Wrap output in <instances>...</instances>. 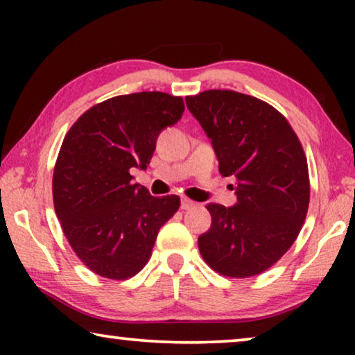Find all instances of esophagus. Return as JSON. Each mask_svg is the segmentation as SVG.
I'll use <instances>...</instances> for the list:
<instances>
[{"label": "esophagus", "instance_id": "obj_1", "mask_svg": "<svg viewBox=\"0 0 355 355\" xmlns=\"http://www.w3.org/2000/svg\"><path fill=\"white\" fill-rule=\"evenodd\" d=\"M193 207H196V202H192L191 198L184 197L182 200H181V208H182V210H191V208H193Z\"/></svg>", "mask_w": 355, "mask_h": 355}]
</instances>
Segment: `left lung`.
<instances>
[{
	"instance_id": "obj_1",
	"label": "left lung",
	"mask_w": 355,
	"mask_h": 355,
	"mask_svg": "<svg viewBox=\"0 0 355 355\" xmlns=\"http://www.w3.org/2000/svg\"><path fill=\"white\" fill-rule=\"evenodd\" d=\"M186 105L211 140L220 173L236 179L234 207L207 205L211 226L198 236V250L220 275H260L289 250L307 215L302 145L288 119L255 96L207 90Z\"/></svg>"
}]
</instances>
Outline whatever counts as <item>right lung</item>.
Wrapping results in <instances>:
<instances>
[{
    "instance_id": "obj_1",
    "label": "right lung",
    "mask_w": 355,
    "mask_h": 355,
    "mask_svg": "<svg viewBox=\"0 0 355 355\" xmlns=\"http://www.w3.org/2000/svg\"><path fill=\"white\" fill-rule=\"evenodd\" d=\"M184 113L181 96L119 95L87 110L62 140L53 173V203L72 250L94 273L128 279L147 265L178 196L153 197L132 182L147 169L163 129Z\"/></svg>"
}]
</instances>
